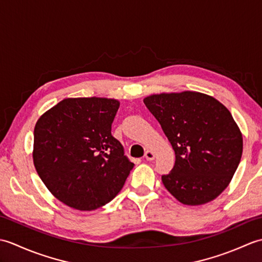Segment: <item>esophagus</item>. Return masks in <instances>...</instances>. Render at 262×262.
<instances>
[{"label": "esophagus", "instance_id": "obj_1", "mask_svg": "<svg viewBox=\"0 0 262 262\" xmlns=\"http://www.w3.org/2000/svg\"><path fill=\"white\" fill-rule=\"evenodd\" d=\"M145 159L147 161H152L155 159V153L152 151V149H147L145 152Z\"/></svg>", "mask_w": 262, "mask_h": 262}]
</instances>
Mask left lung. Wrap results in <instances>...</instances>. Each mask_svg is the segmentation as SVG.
Listing matches in <instances>:
<instances>
[{"mask_svg": "<svg viewBox=\"0 0 262 262\" xmlns=\"http://www.w3.org/2000/svg\"><path fill=\"white\" fill-rule=\"evenodd\" d=\"M144 103L174 149L162 182L183 205L214 200L230 185L243 151L242 133L219 100L196 91L151 94Z\"/></svg>", "mask_w": 262, "mask_h": 262, "instance_id": "left-lung-1", "label": "left lung"}]
</instances>
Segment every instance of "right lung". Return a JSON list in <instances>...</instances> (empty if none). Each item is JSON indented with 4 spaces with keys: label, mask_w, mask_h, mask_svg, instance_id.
I'll return each instance as SVG.
<instances>
[{
    "label": "right lung",
    "mask_w": 262,
    "mask_h": 262,
    "mask_svg": "<svg viewBox=\"0 0 262 262\" xmlns=\"http://www.w3.org/2000/svg\"><path fill=\"white\" fill-rule=\"evenodd\" d=\"M119 101L68 98L42 114L33 130V164L53 196L79 210L111 202L134 166L111 135Z\"/></svg>",
    "instance_id": "add662e5"
}]
</instances>
